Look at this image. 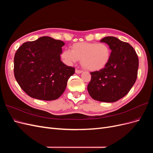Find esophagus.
<instances>
[{
  "label": "esophagus",
  "mask_w": 153,
  "mask_h": 153,
  "mask_svg": "<svg viewBox=\"0 0 153 153\" xmlns=\"http://www.w3.org/2000/svg\"><path fill=\"white\" fill-rule=\"evenodd\" d=\"M75 73H77V74H80V73H82V71L78 70V69H76V70H75Z\"/></svg>",
  "instance_id": "esophagus-1"
}]
</instances>
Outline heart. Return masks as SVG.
Segmentation results:
<instances>
[{
  "instance_id": "b5f03b06",
  "label": "heart",
  "mask_w": 153,
  "mask_h": 153,
  "mask_svg": "<svg viewBox=\"0 0 153 153\" xmlns=\"http://www.w3.org/2000/svg\"><path fill=\"white\" fill-rule=\"evenodd\" d=\"M111 54V49L106 44L80 42L74 43L71 50L63 51L61 57L68 65H72L79 59L86 70L98 71L107 66Z\"/></svg>"
}]
</instances>
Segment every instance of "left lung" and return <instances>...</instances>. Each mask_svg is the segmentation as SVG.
<instances>
[{"label":"left lung","mask_w":153,"mask_h":153,"mask_svg":"<svg viewBox=\"0 0 153 153\" xmlns=\"http://www.w3.org/2000/svg\"><path fill=\"white\" fill-rule=\"evenodd\" d=\"M100 41L109 46L112 54L105 68L91 73L87 91L95 100L113 103L126 96L135 83L138 58L130 45L117 38L107 36Z\"/></svg>","instance_id":"left-lung-1"}]
</instances>
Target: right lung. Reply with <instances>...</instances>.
<instances>
[{
  "instance_id": "1",
  "label": "right lung",
  "mask_w": 153,
  "mask_h": 153,
  "mask_svg": "<svg viewBox=\"0 0 153 153\" xmlns=\"http://www.w3.org/2000/svg\"><path fill=\"white\" fill-rule=\"evenodd\" d=\"M64 43L43 36L23 44L14 58V74L25 93L35 99L52 101L65 91L75 68L61 61Z\"/></svg>"
}]
</instances>
